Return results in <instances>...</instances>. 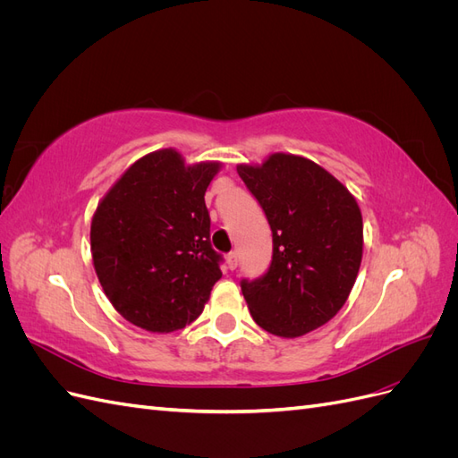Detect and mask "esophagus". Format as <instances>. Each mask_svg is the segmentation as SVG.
Listing matches in <instances>:
<instances>
[{
  "mask_svg": "<svg viewBox=\"0 0 458 458\" xmlns=\"http://www.w3.org/2000/svg\"><path fill=\"white\" fill-rule=\"evenodd\" d=\"M225 263H227V267H229L231 271L237 269V266H239V256H237V252H229L227 258H225Z\"/></svg>",
  "mask_w": 458,
  "mask_h": 458,
  "instance_id": "obj_1",
  "label": "esophagus"
}]
</instances>
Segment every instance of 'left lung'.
<instances>
[{"label": "left lung", "mask_w": 458, "mask_h": 458, "mask_svg": "<svg viewBox=\"0 0 458 458\" xmlns=\"http://www.w3.org/2000/svg\"><path fill=\"white\" fill-rule=\"evenodd\" d=\"M273 233L267 273L242 281L254 321L281 338L323 327L348 300L363 258V217L338 179L313 160L275 152L239 164Z\"/></svg>", "instance_id": "1"}]
</instances>
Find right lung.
Here are the masks:
<instances>
[{"instance_id": "add662e5", "label": "right lung", "mask_w": 458, "mask_h": 458, "mask_svg": "<svg viewBox=\"0 0 458 458\" xmlns=\"http://www.w3.org/2000/svg\"><path fill=\"white\" fill-rule=\"evenodd\" d=\"M219 162L187 165L175 148L133 162L91 219L95 273L114 310L148 332H174L202 313L221 279L204 192Z\"/></svg>"}]
</instances>
